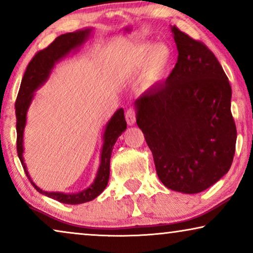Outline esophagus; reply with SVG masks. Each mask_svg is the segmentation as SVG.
I'll return each mask as SVG.
<instances>
[{
	"instance_id": "esophagus-1",
	"label": "esophagus",
	"mask_w": 253,
	"mask_h": 253,
	"mask_svg": "<svg viewBox=\"0 0 253 253\" xmlns=\"http://www.w3.org/2000/svg\"><path fill=\"white\" fill-rule=\"evenodd\" d=\"M126 120L129 126H133V124L136 123V110L133 108L127 109L126 112Z\"/></svg>"
}]
</instances>
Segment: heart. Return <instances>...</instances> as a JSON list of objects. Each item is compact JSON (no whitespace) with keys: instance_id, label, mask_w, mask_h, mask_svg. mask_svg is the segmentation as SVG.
I'll return each mask as SVG.
<instances>
[{"instance_id":"heart-1","label":"heart","mask_w":253,"mask_h":253,"mask_svg":"<svg viewBox=\"0 0 253 253\" xmlns=\"http://www.w3.org/2000/svg\"><path fill=\"white\" fill-rule=\"evenodd\" d=\"M170 62V51L165 44H157L151 48L147 44L137 47L131 54L129 64L134 69L143 68L147 63L146 79L148 83L158 82Z\"/></svg>"}]
</instances>
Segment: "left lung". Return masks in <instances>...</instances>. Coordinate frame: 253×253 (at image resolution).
I'll use <instances>...</instances> for the list:
<instances>
[{
  "mask_svg": "<svg viewBox=\"0 0 253 253\" xmlns=\"http://www.w3.org/2000/svg\"><path fill=\"white\" fill-rule=\"evenodd\" d=\"M178 57L166 84L136 101L137 126L165 186L183 193L209 189L233 164L237 131L231 87L209 47L171 27Z\"/></svg>",
  "mask_w": 253,
  "mask_h": 253,
  "instance_id": "1",
  "label": "left lung"
}]
</instances>
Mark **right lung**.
Listing matches in <instances>:
<instances>
[{"mask_svg": "<svg viewBox=\"0 0 253 253\" xmlns=\"http://www.w3.org/2000/svg\"><path fill=\"white\" fill-rule=\"evenodd\" d=\"M89 30L78 31L74 33L62 34L57 37L49 46L44 49L38 51L34 55L32 60L30 61L27 65L25 74L22 79V84L17 95L15 108H16V130H17V153L24 171L32 183L34 189L42 195L53 198L57 202L63 204H70V205H77V204H83L91 202L96 198L101 193L108 184L109 179V166H110V157H112L113 146L117 140V138L121 136V133L126 129V117H124V110L120 108L114 114L112 120L107 124L105 134H103V146L101 152V164H100L98 174L94 179V183L84 191L74 193V195H67V193L61 192H47L42 191L40 188L34 184L32 179L30 178L29 172L26 170V166L24 164L23 159V132L24 127L26 123V113L29 109V106L33 99V92L43 84L47 81L51 69H53L55 62H57L61 57L67 55L69 51L74 48L81 46V44L86 40L88 37Z\"/></svg>", "mask_w": 253, "mask_h": 253, "instance_id": "right-lung-1", "label": "right lung"}]
</instances>
